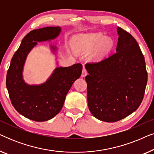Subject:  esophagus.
I'll list each match as a JSON object with an SVG mask.
<instances>
[{
	"label": "esophagus",
	"mask_w": 154,
	"mask_h": 154,
	"mask_svg": "<svg viewBox=\"0 0 154 154\" xmlns=\"http://www.w3.org/2000/svg\"><path fill=\"white\" fill-rule=\"evenodd\" d=\"M88 74V72L87 71H86V69L85 68H83V71H82V74H81V76L82 77H85L86 75Z\"/></svg>",
	"instance_id": "1"
}]
</instances>
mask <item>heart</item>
Segmentation results:
<instances>
[{
	"instance_id": "heart-1",
	"label": "heart",
	"mask_w": 154,
	"mask_h": 154,
	"mask_svg": "<svg viewBox=\"0 0 154 154\" xmlns=\"http://www.w3.org/2000/svg\"><path fill=\"white\" fill-rule=\"evenodd\" d=\"M72 46L75 52L79 53L88 54L90 52L88 56L89 60L97 62L110 52L113 42L102 33H83L73 38Z\"/></svg>"
}]
</instances>
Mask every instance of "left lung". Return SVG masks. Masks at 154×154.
Returning <instances> with one entry per match:
<instances>
[{
    "label": "left lung",
    "instance_id": "1",
    "mask_svg": "<svg viewBox=\"0 0 154 154\" xmlns=\"http://www.w3.org/2000/svg\"><path fill=\"white\" fill-rule=\"evenodd\" d=\"M117 32L116 52L85 64L88 107L93 116L105 122L119 121L135 111L147 83L146 64L137 42L120 27Z\"/></svg>",
    "mask_w": 154,
    "mask_h": 154
}]
</instances>
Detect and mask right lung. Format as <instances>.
<instances>
[{
	"label": "right lung",
	"mask_w": 154,
	"mask_h": 154,
	"mask_svg": "<svg viewBox=\"0 0 154 154\" xmlns=\"http://www.w3.org/2000/svg\"><path fill=\"white\" fill-rule=\"evenodd\" d=\"M60 26L35 29L25 35L12 57L6 77L10 99L14 109L27 119L43 122L52 119L62 109L65 98L75 80L81 75V64L57 67L47 81L39 85H29L23 79L26 57L37 42L50 41L60 34ZM54 54L57 48L50 45Z\"/></svg>",
	"instance_id": "add662e5"
}]
</instances>
